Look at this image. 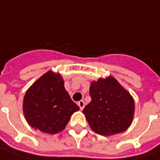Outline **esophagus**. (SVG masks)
<instances>
[{"label": "esophagus", "mask_w": 160, "mask_h": 160, "mask_svg": "<svg viewBox=\"0 0 160 160\" xmlns=\"http://www.w3.org/2000/svg\"><path fill=\"white\" fill-rule=\"evenodd\" d=\"M78 105H79V107H80V109L82 110L84 108V102L83 100L79 101V102H78Z\"/></svg>", "instance_id": "esophagus-1"}]
</instances>
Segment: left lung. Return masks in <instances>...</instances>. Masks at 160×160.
<instances>
[{"mask_svg":"<svg viewBox=\"0 0 160 160\" xmlns=\"http://www.w3.org/2000/svg\"><path fill=\"white\" fill-rule=\"evenodd\" d=\"M91 102L83 110L93 132L111 136L125 132L133 120L132 96L112 76L98 79L89 87Z\"/></svg>","mask_w":160,"mask_h":160,"instance_id":"1","label":"left lung"}]
</instances>
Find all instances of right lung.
<instances>
[{
    "label": "right lung",
    "mask_w": 160,
    "mask_h": 160,
    "mask_svg": "<svg viewBox=\"0 0 160 160\" xmlns=\"http://www.w3.org/2000/svg\"><path fill=\"white\" fill-rule=\"evenodd\" d=\"M80 108L71 100L59 73L48 71L27 90L23 111L28 125L40 132L56 134L66 128Z\"/></svg>",
    "instance_id": "right-lung-1"
}]
</instances>
